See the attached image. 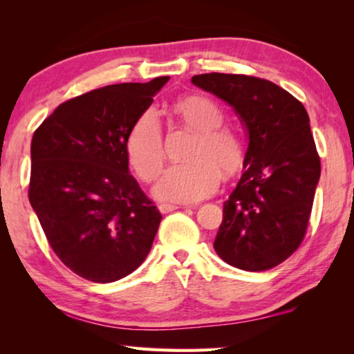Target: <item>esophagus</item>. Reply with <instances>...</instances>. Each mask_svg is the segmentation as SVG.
Wrapping results in <instances>:
<instances>
[{"label":"esophagus","instance_id":"1","mask_svg":"<svg viewBox=\"0 0 354 354\" xmlns=\"http://www.w3.org/2000/svg\"><path fill=\"white\" fill-rule=\"evenodd\" d=\"M181 206H176V205H170V203H162V205H159V211L162 214H169V212H173L176 211V209H179ZM185 207V206H184Z\"/></svg>","mask_w":354,"mask_h":354}]
</instances>
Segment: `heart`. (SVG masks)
Listing matches in <instances>:
<instances>
[{
	"instance_id": "heart-1",
	"label": "heart",
	"mask_w": 354,
	"mask_h": 354,
	"mask_svg": "<svg viewBox=\"0 0 354 354\" xmlns=\"http://www.w3.org/2000/svg\"><path fill=\"white\" fill-rule=\"evenodd\" d=\"M175 113L196 133L189 151L190 162L171 165L154 187V196L164 201L192 203L211 195L223 175L236 173L243 162L241 134L223 123V111L206 97H187L175 104ZM128 162L143 183L154 181L162 170L164 134L160 120L147 109L136 120L124 142Z\"/></svg>"
}]
</instances>
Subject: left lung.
Instances as JSON below:
<instances>
[{"label": "left lung", "instance_id": "1", "mask_svg": "<svg viewBox=\"0 0 354 354\" xmlns=\"http://www.w3.org/2000/svg\"><path fill=\"white\" fill-rule=\"evenodd\" d=\"M192 82L234 107L250 136L243 175L225 201L214 248L241 270L277 267L306 236L320 178L308 112L293 95L256 76L205 73Z\"/></svg>", "mask_w": 354, "mask_h": 354}]
</instances>
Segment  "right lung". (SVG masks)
I'll list each match as a JSON object with an SVG mask.
<instances>
[{"label":"right lung","mask_w":354,"mask_h":354,"mask_svg":"<svg viewBox=\"0 0 354 354\" xmlns=\"http://www.w3.org/2000/svg\"><path fill=\"white\" fill-rule=\"evenodd\" d=\"M169 80L67 100L32 136L29 203L53 251L84 279H122L151 250L162 215L129 175L124 142Z\"/></svg>","instance_id":"add662e5"}]
</instances>
